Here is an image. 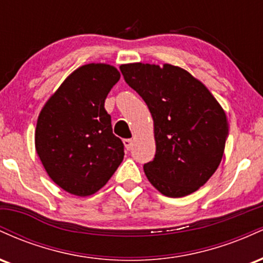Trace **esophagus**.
<instances>
[{
    "label": "esophagus",
    "mask_w": 263,
    "mask_h": 263,
    "mask_svg": "<svg viewBox=\"0 0 263 263\" xmlns=\"http://www.w3.org/2000/svg\"><path fill=\"white\" fill-rule=\"evenodd\" d=\"M123 144H125L126 149L129 151L132 148V144H134V141L131 140V138H126V140H123Z\"/></svg>",
    "instance_id": "obj_1"
}]
</instances>
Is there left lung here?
Instances as JSON below:
<instances>
[{
	"mask_svg": "<svg viewBox=\"0 0 263 263\" xmlns=\"http://www.w3.org/2000/svg\"><path fill=\"white\" fill-rule=\"evenodd\" d=\"M120 70L153 117L156 155L143 165L147 178L165 197L192 194L221 162L229 134L225 111L203 83L179 66L134 63Z\"/></svg>",
	"mask_w": 263,
	"mask_h": 263,
	"instance_id": "1",
	"label": "left lung"
}]
</instances>
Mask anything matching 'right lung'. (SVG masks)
Returning a JSON list of instances; mask_svg holds the SVG:
<instances>
[{
    "label": "right lung",
    "mask_w": 263,
    "mask_h": 263,
    "mask_svg": "<svg viewBox=\"0 0 263 263\" xmlns=\"http://www.w3.org/2000/svg\"><path fill=\"white\" fill-rule=\"evenodd\" d=\"M119 80L112 65L80 66L39 114L35 151L50 179L70 194H93L121 164L123 143L112 134L105 110L107 93Z\"/></svg>",
    "instance_id": "obj_1"
}]
</instances>
